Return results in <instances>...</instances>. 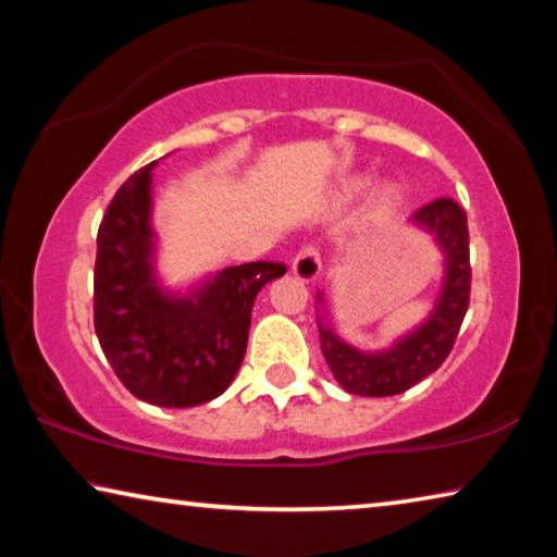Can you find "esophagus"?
<instances>
[{
  "mask_svg": "<svg viewBox=\"0 0 557 557\" xmlns=\"http://www.w3.org/2000/svg\"><path fill=\"white\" fill-rule=\"evenodd\" d=\"M292 272H295V277L301 282H314L319 277V272H322V258H319L317 248L305 245V248L292 258Z\"/></svg>",
  "mask_w": 557,
  "mask_h": 557,
  "instance_id": "esophagus-1",
  "label": "esophagus"
}]
</instances>
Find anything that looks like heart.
Wrapping results in <instances>:
<instances>
[{"mask_svg": "<svg viewBox=\"0 0 557 557\" xmlns=\"http://www.w3.org/2000/svg\"><path fill=\"white\" fill-rule=\"evenodd\" d=\"M361 186H363V182H351L346 186V194H356V191H361ZM398 201H400V191L395 186H385L383 191L379 194V213H388V211H393L395 206H398Z\"/></svg>", "mask_w": 557, "mask_h": 557, "instance_id": "1", "label": "heart"}]
</instances>
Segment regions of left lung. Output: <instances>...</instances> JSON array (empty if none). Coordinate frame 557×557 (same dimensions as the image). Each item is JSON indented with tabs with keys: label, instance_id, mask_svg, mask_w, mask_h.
Instances as JSON below:
<instances>
[{
	"label": "left lung",
	"instance_id": "obj_1",
	"mask_svg": "<svg viewBox=\"0 0 557 557\" xmlns=\"http://www.w3.org/2000/svg\"><path fill=\"white\" fill-rule=\"evenodd\" d=\"M422 231H428L445 256V280H442L440 297L430 317L408 336H403L383 351H358L356 346L342 342L332 326L322 319L319 338L322 354L334 379L346 393L363 395V398H385L398 395L420 383L425 375L435 373L449 356L459 326L465 322L471 289L469 268V231L467 213L455 199H437L410 219ZM324 305L322 292L317 295Z\"/></svg>",
	"mask_w": 557,
	"mask_h": 557
}]
</instances>
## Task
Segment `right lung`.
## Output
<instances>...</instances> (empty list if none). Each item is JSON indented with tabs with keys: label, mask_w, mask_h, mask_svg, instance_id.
Instances as JSON below:
<instances>
[{
	"label": "right lung",
	"mask_w": 557,
	"mask_h": 557,
	"mask_svg": "<svg viewBox=\"0 0 557 557\" xmlns=\"http://www.w3.org/2000/svg\"><path fill=\"white\" fill-rule=\"evenodd\" d=\"M154 166L132 174L102 215L92 319L102 354L135 398L159 408H194L233 383L258 292L287 268L245 262L215 272L186 295L164 289L154 270Z\"/></svg>",
	"instance_id": "add662e5"
}]
</instances>
